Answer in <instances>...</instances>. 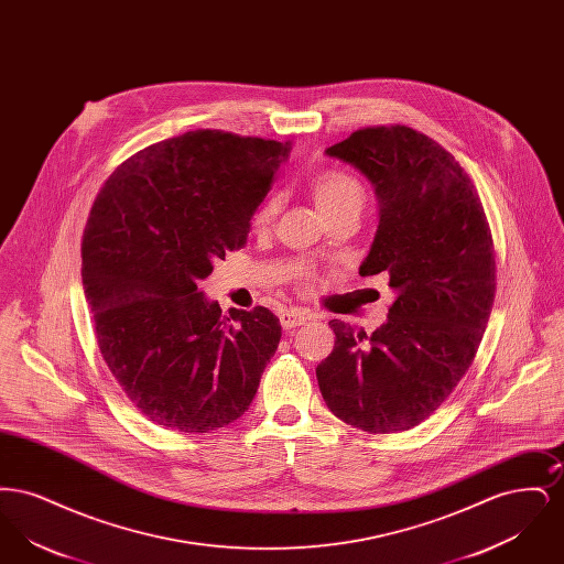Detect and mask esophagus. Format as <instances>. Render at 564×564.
<instances>
[{
    "mask_svg": "<svg viewBox=\"0 0 564 564\" xmlns=\"http://www.w3.org/2000/svg\"><path fill=\"white\" fill-rule=\"evenodd\" d=\"M279 319H281L283 329H294L297 325H304V323L308 322L311 313H306L302 308H285V311H281Z\"/></svg>",
    "mask_w": 564,
    "mask_h": 564,
    "instance_id": "obj_1",
    "label": "esophagus"
}]
</instances>
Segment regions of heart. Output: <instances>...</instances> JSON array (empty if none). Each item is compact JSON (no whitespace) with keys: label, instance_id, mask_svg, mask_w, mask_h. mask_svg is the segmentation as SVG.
Wrapping results in <instances>:
<instances>
[{"label":"heart","instance_id":"obj_1","mask_svg":"<svg viewBox=\"0 0 564 564\" xmlns=\"http://www.w3.org/2000/svg\"><path fill=\"white\" fill-rule=\"evenodd\" d=\"M308 189L327 219L334 215L349 214V212L359 214L366 203L364 184L347 169H325L311 180ZM274 214H276V198L269 196L260 203V207L253 214L251 219L253 228L256 230L269 228Z\"/></svg>","mask_w":564,"mask_h":564}]
</instances>
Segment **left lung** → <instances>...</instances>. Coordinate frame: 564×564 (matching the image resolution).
Listing matches in <instances>:
<instances>
[{
    "mask_svg": "<svg viewBox=\"0 0 564 564\" xmlns=\"http://www.w3.org/2000/svg\"><path fill=\"white\" fill-rule=\"evenodd\" d=\"M372 184L380 224L359 274L398 292L370 336L332 319L334 350L317 366L327 408L368 433L430 419L469 370L497 292L490 226L469 175L410 127H366L327 148Z\"/></svg>",
    "mask_w": 564,
    "mask_h": 564,
    "instance_id": "1",
    "label": "left lung"
}]
</instances>
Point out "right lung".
<instances>
[{
    "mask_svg": "<svg viewBox=\"0 0 564 564\" xmlns=\"http://www.w3.org/2000/svg\"><path fill=\"white\" fill-rule=\"evenodd\" d=\"M290 143L192 131L118 164L82 237L99 350L134 408L164 430L207 433L253 400L281 340L264 306L221 313L198 281L242 249Z\"/></svg>",
    "mask_w": 564,
    "mask_h": 564,
    "instance_id": "add662e5",
    "label": "right lung"
}]
</instances>
